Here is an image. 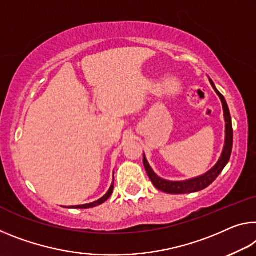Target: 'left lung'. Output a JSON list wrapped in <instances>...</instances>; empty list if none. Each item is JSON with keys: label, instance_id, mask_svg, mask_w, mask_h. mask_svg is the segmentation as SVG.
<instances>
[{"label": "left lung", "instance_id": "left-lung-1", "mask_svg": "<svg viewBox=\"0 0 256 256\" xmlns=\"http://www.w3.org/2000/svg\"><path fill=\"white\" fill-rule=\"evenodd\" d=\"M210 84L218 96H220L222 101L223 106V112H224V120H226V144L224 148H223L222 155L220 160L216 163L214 168L208 171L204 176L200 178H196V179L188 180V181H180V182H173V181H166L160 179V176H157L154 171L150 168L148 162L144 157V165L146 171L149 176V179L152 180V184L156 186L158 190L160 192H164L166 194H190V192H200V190L205 189L206 186H208L212 182L216 179V178L220 176V173L223 171V168H226V165L228 164L231 156V150H232V141H234V131H232V124H231V116L230 112L228 108V104L226 102V99L223 98V96L220 92L216 90V85L212 82V80H210Z\"/></svg>", "mask_w": 256, "mask_h": 256}]
</instances>
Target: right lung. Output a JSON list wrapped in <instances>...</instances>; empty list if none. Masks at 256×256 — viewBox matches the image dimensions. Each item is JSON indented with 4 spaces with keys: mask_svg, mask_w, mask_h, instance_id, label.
I'll return each mask as SVG.
<instances>
[{
    "mask_svg": "<svg viewBox=\"0 0 256 256\" xmlns=\"http://www.w3.org/2000/svg\"><path fill=\"white\" fill-rule=\"evenodd\" d=\"M114 181V180H112ZM112 190H114V182L110 188H109L108 192L104 194V196L102 198H100V200H98L96 202H90V204H85V205H78V206H72V208H96V206H98L100 204H102V202H106L109 197L112 196Z\"/></svg>",
    "mask_w": 256,
    "mask_h": 256,
    "instance_id": "obj_1",
    "label": "right lung"
}]
</instances>
